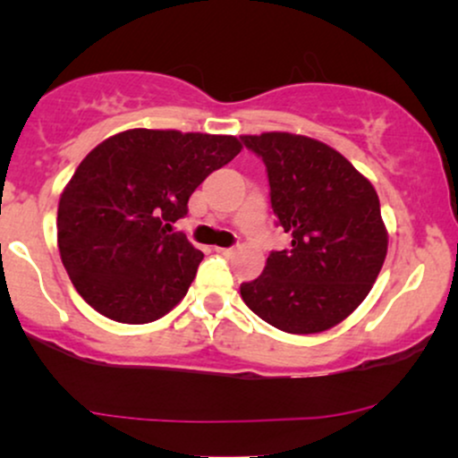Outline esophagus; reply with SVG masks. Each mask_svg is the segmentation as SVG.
<instances>
[{
  "label": "esophagus",
  "mask_w": 458,
  "mask_h": 458,
  "mask_svg": "<svg viewBox=\"0 0 458 458\" xmlns=\"http://www.w3.org/2000/svg\"><path fill=\"white\" fill-rule=\"evenodd\" d=\"M216 252L223 254V256H233L235 248H216Z\"/></svg>",
  "instance_id": "obj_1"
}]
</instances>
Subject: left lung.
<instances>
[{
    "label": "left lung",
    "instance_id": "1",
    "mask_svg": "<svg viewBox=\"0 0 458 458\" xmlns=\"http://www.w3.org/2000/svg\"><path fill=\"white\" fill-rule=\"evenodd\" d=\"M267 165L271 206L292 248L242 284L248 309L285 334H321L367 298L387 254L379 198L337 149L306 135H242Z\"/></svg>",
    "mask_w": 458,
    "mask_h": 458
}]
</instances>
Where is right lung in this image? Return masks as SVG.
<instances>
[{
  "label": "right lung",
  "mask_w": 458,
  "mask_h": 458,
  "mask_svg": "<svg viewBox=\"0 0 458 458\" xmlns=\"http://www.w3.org/2000/svg\"><path fill=\"white\" fill-rule=\"evenodd\" d=\"M233 135L129 129L85 156L58 204L60 259L74 290L118 323H152L185 298L204 254L171 233Z\"/></svg>",
  "instance_id": "right-lung-1"
}]
</instances>
